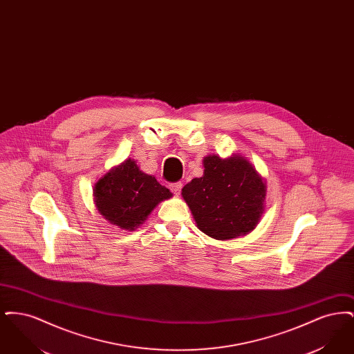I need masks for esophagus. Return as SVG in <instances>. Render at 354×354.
Instances as JSON below:
<instances>
[{
    "label": "esophagus",
    "instance_id": "34e87169",
    "mask_svg": "<svg viewBox=\"0 0 354 354\" xmlns=\"http://www.w3.org/2000/svg\"><path fill=\"white\" fill-rule=\"evenodd\" d=\"M182 187H183L182 182H176V183L169 185V189L172 191V194H174L175 196H179V195H180V191H182Z\"/></svg>",
    "mask_w": 354,
    "mask_h": 354
}]
</instances>
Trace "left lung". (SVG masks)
Here are the masks:
<instances>
[{
	"mask_svg": "<svg viewBox=\"0 0 354 354\" xmlns=\"http://www.w3.org/2000/svg\"><path fill=\"white\" fill-rule=\"evenodd\" d=\"M202 178L183 187L196 227L216 240L247 235L266 211L267 182L243 155H208L203 159Z\"/></svg>",
	"mask_w": 354,
	"mask_h": 354,
	"instance_id": "1",
	"label": "left lung"
}]
</instances>
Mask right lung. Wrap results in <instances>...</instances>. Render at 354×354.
Here are the masks:
<instances>
[{
	"label": "right lung",
	"mask_w": 354,
	"mask_h": 354,
	"mask_svg": "<svg viewBox=\"0 0 354 354\" xmlns=\"http://www.w3.org/2000/svg\"><path fill=\"white\" fill-rule=\"evenodd\" d=\"M93 196L102 218L120 230L134 231L172 194L129 158L102 176L94 185Z\"/></svg>",
	"instance_id": "obj_1"
}]
</instances>
